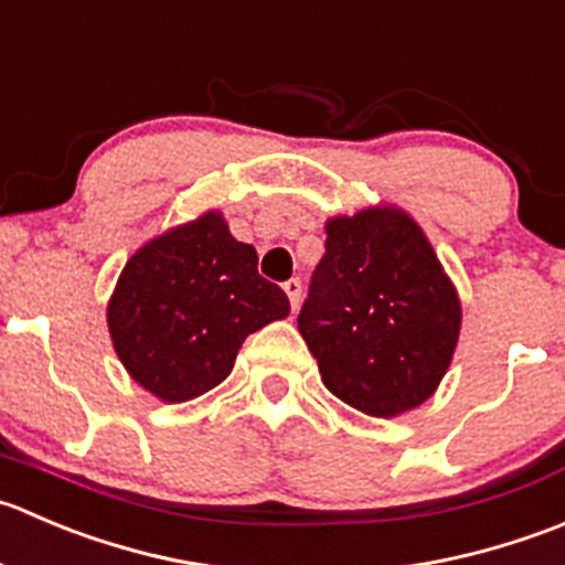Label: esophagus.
Instances as JSON below:
<instances>
[{
	"label": "esophagus",
	"mask_w": 565,
	"mask_h": 565,
	"mask_svg": "<svg viewBox=\"0 0 565 565\" xmlns=\"http://www.w3.org/2000/svg\"><path fill=\"white\" fill-rule=\"evenodd\" d=\"M282 290L288 294V301H290V310H296L299 307V296H301V282L299 280H288L282 285Z\"/></svg>",
	"instance_id": "34e87169"
}]
</instances>
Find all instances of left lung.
Returning <instances> with one entry per match:
<instances>
[{"instance_id":"obj_1","label":"left lung","mask_w":565,"mask_h":565,"mask_svg":"<svg viewBox=\"0 0 565 565\" xmlns=\"http://www.w3.org/2000/svg\"><path fill=\"white\" fill-rule=\"evenodd\" d=\"M327 253L299 312L321 382L371 417L437 393L461 332V299L415 216L371 205L329 216Z\"/></svg>"}]
</instances>
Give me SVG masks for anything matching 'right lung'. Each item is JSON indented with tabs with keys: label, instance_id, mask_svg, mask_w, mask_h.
Returning <instances> with one entry per match:
<instances>
[{
	"label": "right lung",
	"instance_id": "right-lung-1",
	"mask_svg": "<svg viewBox=\"0 0 565 565\" xmlns=\"http://www.w3.org/2000/svg\"><path fill=\"white\" fill-rule=\"evenodd\" d=\"M288 296L258 275L253 244L205 211L145 242L122 266L106 327L128 376L183 404L231 376L247 334L288 318Z\"/></svg>",
	"mask_w": 565,
	"mask_h": 565
}]
</instances>
